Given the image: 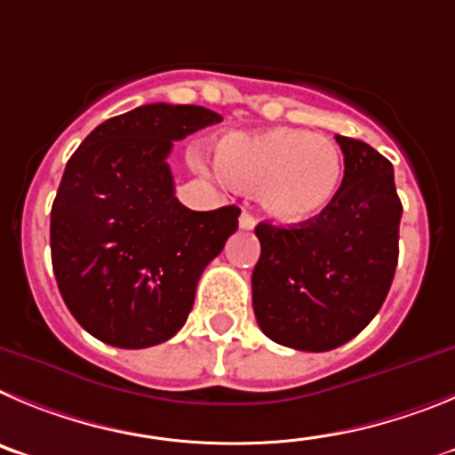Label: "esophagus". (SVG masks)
<instances>
[{"label": "esophagus", "instance_id": "34e87169", "mask_svg": "<svg viewBox=\"0 0 455 455\" xmlns=\"http://www.w3.org/2000/svg\"><path fill=\"white\" fill-rule=\"evenodd\" d=\"M253 227H256V218H253L251 212L244 211L243 215H240V228H244V231H251Z\"/></svg>", "mask_w": 455, "mask_h": 455}]
</instances>
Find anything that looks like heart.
<instances>
[{"label": "heart", "instance_id": "1", "mask_svg": "<svg viewBox=\"0 0 455 455\" xmlns=\"http://www.w3.org/2000/svg\"><path fill=\"white\" fill-rule=\"evenodd\" d=\"M218 165L231 183L258 190L274 218L290 224L319 218L345 179V158L335 142L285 126L228 133L218 142Z\"/></svg>", "mask_w": 455, "mask_h": 455}]
</instances>
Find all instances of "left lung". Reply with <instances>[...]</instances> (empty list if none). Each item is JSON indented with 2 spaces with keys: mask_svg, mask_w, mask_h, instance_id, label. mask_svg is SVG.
<instances>
[{
  "mask_svg": "<svg viewBox=\"0 0 455 455\" xmlns=\"http://www.w3.org/2000/svg\"><path fill=\"white\" fill-rule=\"evenodd\" d=\"M345 179L319 218L297 227L260 222L251 274L258 326L299 351L345 345L379 313L399 260L401 202L395 170L374 147L335 136Z\"/></svg>",
  "mask_w": 455,
  "mask_h": 455,
  "instance_id": "8db88e82",
  "label": "left lung"
}]
</instances>
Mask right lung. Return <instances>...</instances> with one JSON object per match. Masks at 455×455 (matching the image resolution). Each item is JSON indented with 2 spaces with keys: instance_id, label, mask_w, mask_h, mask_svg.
Returning <instances> with one entry per match:
<instances>
[{
  "instance_id": "add662e5",
  "label": "right lung",
  "mask_w": 455,
  "mask_h": 455,
  "mask_svg": "<svg viewBox=\"0 0 455 455\" xmlns=\"http://www.w3.org/2000/svg\"><path fill=\"white\" fill-rule=\"evenodd\" d=\"M215 122L204 106H138L97 126L65 165L52 265L69 313L106 345L145 349L177 335L199 276L237 231V206H183L167 165L174 142Z\"/></svg>"
}]
</instances>
